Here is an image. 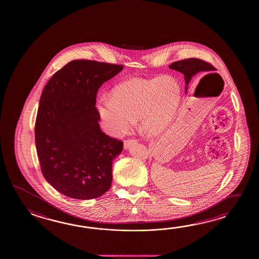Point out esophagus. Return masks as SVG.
<instances>
[{"label": "esophagus", "mask_w": 259, "mask_h": 259, "mask_svg": "<svg viewBox=\"0 0 259 259\" xmlns=\"http://www.w3.org/2000/svg\"><path fill=\"white\" fill-rule=\"evenodd\" d=\"M135 143H136V140H134V139L126 140V141L124 142V148L128 149L131 146H132L133 144H135Z\"/></svg>", "instance_id": "esophagus-1"}]
</instances>
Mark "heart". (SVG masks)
Wrapping results in <instances>:
<instances>
[{"instance_id":"obj_1","label":"heart","mask_w":259,"mask_h":259,"mask_svg":"<svg viewBox=\"0 0 259 259\" xmlns=\"http://www.w3.org/2000/svg\"><path fill=\"white\" fill-rule=\"evenodd\" d=\"M181 100V86L173 77L133 78L116 86L111 96H99L96 110L113 136L127 133L137 118L141 132L154 136L170 124Z\"/></svg>"}]
</instances>
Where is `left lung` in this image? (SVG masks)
I'll return each mask as SVG.
<instances>
[{"mask_svg":"<svg viewBox=\"0 0 259 259\" xmlns=\"http://www.w3.org/2000/svg\"><path fill=\"white\" fill-rule=\"evenodd\" d=\"M168 67L176 71L181 72L184 75L186 93L189 83L195 75H197L200 72L211 71L215 69V67L210 65L209 63H206L205 61L201 60L198 58H189L185 60L177 61L172 63Z\"/></svg>","mask_w":259,"mask_h":259,"instance_id":"8db88e82","label":"left lung"}]
</instances>
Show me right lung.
I'll return each instance as SVG.
<instances>
[{"instance_id": "obj_1", "label": "right lung", "mask_w": 259, "mask_h": 259, "mask_svg": "<svg viewBox=\"0 0 259 259\" xmlns=\"http://www.w3.org/2000/svg\"><path fill=\"white\" fill-rule=\"evenodd\" d=\"M122 69L73 60L42 91L35 123L37 154L44 179L67 197L97 198L110 188L113 160L123 143L101 131L95 103L100 87Z\"/></svg>"}]
</instances>
